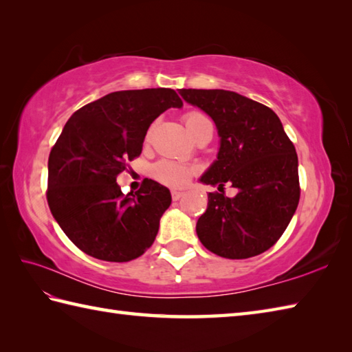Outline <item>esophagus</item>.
<instances>
[{"mask_svg": "<svg viewBox=\"0 0 352 352\" xmlns=\"http://www.w3.org/2000/svg\"><path fill=\"white\" fill-rule=\"evenodd\" d=\"M170 195H172V199L178 201V199H180V198L183 197V192H182V190H172Z\"/></svg>", "mask_w": 352, "mask_h": 352, "instance_id": "1", "label": "esophagus"}]
</instances>
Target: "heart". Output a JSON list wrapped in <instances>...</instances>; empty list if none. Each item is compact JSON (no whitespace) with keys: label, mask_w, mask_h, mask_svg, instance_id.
<instances>
[{"label":"heart","mask_w":352,"mask_h":352,"mask_svg":"<svg viewBox=\"0 0 352 352\" xmlns=\"http://www.w3.org/2000/svg\"><path fill=\"white\" fill-rule=\"evenodd\" d=\"M184 122L188 125L192 136L199 126L212 124L210 119L197 110L188 111V113L184 115ZM193 172H195V168L190 166V164H184L174 160H160L151 168V175L154 177V180L166 186H174V188L188 183L189 178L193 175Z\"/></svg>","instance_id":"1"}]
</instances>
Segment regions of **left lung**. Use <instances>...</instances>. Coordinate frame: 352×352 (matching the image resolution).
Listing matches in <instances>:
<instances>
[{
    "instance_id": "1",
    "label": "left lung",
    "mask_w": 352,
    "mask_h": 352,
    "mask_svg": "<svg viewBox=\"0 0 352 352\" xmlns=\"http://www.w3.org/2000/svg\"><path fill=\"white\" fill-rule=\"evenodd\" d=\"M184 101L204 110L221 136L216 160L201 182L218 186L208 193L197 234L208 251L223 258H250L281 237L300 203L298 155L274 111L222 89H180ZM226 182L238 189L234 199Z\"/></svg>"
}]
</instances>
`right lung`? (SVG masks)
Instances as JSON below:
<instances>
[{"label": "right lung", "instance_id": "obj_1", "mask_svg": "<svg viewBox=\"0 0 352 352\" xmlns=\"http://www.w3.org/2000/svg\"><path fill=\"white\" fill-rule=\"evenodd\" d=\"M183 106L172 89L111 92L78 109L48 159L50 210L69 241L87 256L130 261L142 256L170 206V192L145 178L124 195L116 177L142 153L157 116Z\"/></svg>", "mask_w": 352, "mask_h": 352}]
</instances>
